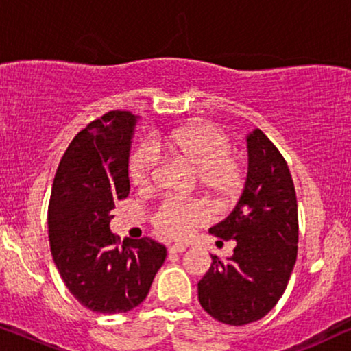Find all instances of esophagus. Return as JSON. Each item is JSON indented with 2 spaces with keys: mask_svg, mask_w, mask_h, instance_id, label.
<instances>
[{
  "mask_svg": "<svg viewBox=\"0 0 351 351\" xmlns=\"http://www.w3.org/2000/svg\"><path fill=\"white\" fill-rule=\"evenodd\" d=\"M168 252H170V254H183V252H186V247L175 244V245L168 247Z\"/></svg>",
  "mask_w": 351,
  "mask_h": 351,
  "instance_id": "34e87169",
  "label": "esophagus"
}]
</instances>
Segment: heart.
I'll return each instance as SVG.
<instances>
[{
	"instance_id": "b5f03b06",
	"label": "heart",
	"mask_w": 351,
	"mask_h": 351,
	"mask_svg": "<svg viewBox=\"0 0 351 351\" xmlns=\"http://www.w3.org/2000/svg\"><path fill=\"white\" fill-rule=\"evenodd\" d=\"M170 154L191 167L205 193L221 202H230L244 188V165L231 156L232 143L226 133L212 123H194L165 136L144 143L130 158V178L141 189L151 188L156 178L158 152ZM207 210L197 200L167 199L152 215V223L167 237L188 236L195 226L207 221Z\"/></svg>"
}]
</instances>
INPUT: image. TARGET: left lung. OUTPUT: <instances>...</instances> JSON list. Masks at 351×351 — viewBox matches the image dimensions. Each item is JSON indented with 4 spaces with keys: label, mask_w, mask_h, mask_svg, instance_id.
I'll return each mask as SVG.
<instances>
[{
    "label": "left lung",
    "mask_w": 351,
    "mask_h": 351,
    "mask_svg": "<svg viewBox=\"0 0 351 351\" xmlns=\"http://www.w3.org/2000/svg\"><path fill=\"white\" fill-rule=\"evenodd\" d=\"M249 170L241 199L223 221L208 230L236 241L226 261L212 266L197 284L199 302L210 316L231 326L258 321L286 291L297 260V195L278 147L255 128L247 134Z\"/></svg>",
    "instance_id": "1"
}]
</instances>
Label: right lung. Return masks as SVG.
Segmentation results:
<instances>
[{
    "label": "right lung",
    "instance_id": "obj_1",
    "mask_svg": "<svg viewBox=\"0 0 351 351\" xmlns=\"http://www.w3.org/2000/svg\"><path fill=\"white\" fill-rule=\"evenodd\" d=\"M136 121L125 110L91 121L60 158L51 191L48 232L60 278L83 306L104 315L138 306L167 256L149 237L120 242L110 231L115 202L130 194Z\"/></svg>",
    "mask_w": 351,
    "mask_h": 351
}]
</instances>
